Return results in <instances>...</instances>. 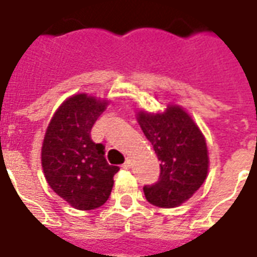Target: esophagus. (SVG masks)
Returning a JSON list of instances; mask_svg holds the SVG:
<instances>
[{
  "instance_id": "esophagus-1",
  "label": "esophagus",
  "mask_w": 257,
  "mask_h": 257,
  "mask_svg": "<svg viewBox=\"0 0 257 257\" xmlns=\"http://www.w3.org/2000/svg\"><path fill=\"white\" fill-rule=\"evenodd\" d=\"M122 168L123 169H129V168H131V160H126V161L123 162Z\"/></svg>"
}]
</instances>
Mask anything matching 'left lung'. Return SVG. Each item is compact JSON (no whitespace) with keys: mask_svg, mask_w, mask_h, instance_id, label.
<instances>
[{"mask_svg":"<svg viewBox=\"0 0 257 257\" xmlns=\"http://www.w3.org/2000/svg\"><path fill=\"white\" fill-rule=\"evenodd\" d=\"M136 118L161 161L158 182L143 187L146 198L161 208L182 205L208 176L205 136L189 112L178 104H168L161 112L139 110Z\"/></svg>","mask_w":257,"mask_h":257,"instance_id":"obj_1","label":"left lung"}]
</instances>
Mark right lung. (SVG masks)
<instances>
[{
	"mask_svg": "<svg viewBox=\"0 0 257 257\" xmlns=\"http://www.w3.org/2000/svg\"><path fill=\"white\" fill-rule=\"evenodd\" d=\"M108 100L88 93L70 96L48 123L41 165L51 189L79 210L96 209L111 194L119 168L108 165L104 146L93 143L90 129Z\"/></svg>",
	"mask_w": 257,
	"mask_h": 257,
	"instance_id": "1",
	"label": "right lung"
}]
</instances>
